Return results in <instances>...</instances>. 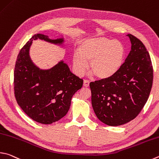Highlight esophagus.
Listing matches in <instances>:
<instances>
[{
    "label": "esophagus",
    "instance_id": "34e87169",
    "mask_svg": "<svg viewBox=\"0 0 159 159\" xmlns=\"http://www.w3.org/2000/svg\"><path fill=\"white\" fill-rule=\"evenodd\" d=\"M89 85V81L88 80H84V81H83V85L85 86V87H88Z\"/></svg>",
    "mask_w": 159,
    "mask_h": 159
}]
</instances>
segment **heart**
<instances>
[{
	"label": "heart",
	"instance_id": "heart-1",
	"mask_svg": "<svg viewBox=\"0 0 159 159\" xmlns=\"http://www.w3.org/2000/svg\"><path fill=\"white\" fill-rule=\"evenodd\" d=\"M126 49L120 41L102 37L85 39L80 43L78 52L73 56L76 73L82 75L88 69L101 79L111 78L120 70L124 63Z\"/></svg>",
	"mask_w": 159,
	"mask_h": 159
}]
</instances>
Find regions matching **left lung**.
Instances as JSON below:
<instances>
[{
	"label": "left lung",
	"mask_w": 159,
	"mask_h": 159,
	"mask_svg": "<svg viewBox=\"0 0 159 159\" xmlns=\"http://www.w3.org/2000/svg\"><path fill=\"white\" fill-rule=\"evenodd\" d=\"M131 50L114 76L89 83L97 117L108 126H120L138 116L148 101L153 83V67L143 43L128 34Z\"/></svg>",
	"instance_id": "left-lung-1"
}]
</instances>
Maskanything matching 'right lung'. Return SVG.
<instances>
[{"label": "right lung", "mask_w": 159, "mask_h": 159, "mask_svg": "<svg viewBox=\"0 0 159 159\" xmlns=\"http://www.w3.org/2000/svg\"><path fill=\"white\" fill-rule=\"evenodd\" d=\"M37 39L61 44L62 38L51 39L42 34L31 37L19 51L14 72V96L19 106L37 122L49 125L65 116L73 95L83 80L72 74L67 64L60 62L48 70L37 67L29 56L33 40Z\"/></svg>", "instance_id": "add662e5"}]
</instances>
